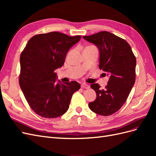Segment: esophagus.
<instances>
[{
	"label": "esophagus",
	"mask_w": 156,
	"mask_h": 156,
	"mask_svg": "<svg viewBox=\"0 0 156 156\" xmlns=\"http://www.w3.org/2000/svg\"><path fill=\"white\" fill-rule=\"evenodd\" d=\"M81 88H85V89H88L90 88V87L88 85V84H84V83H83L81 84Z\"/></svg>",
	"instance_id": "34e87169"
}]
</instances>
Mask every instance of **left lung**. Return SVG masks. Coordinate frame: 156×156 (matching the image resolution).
<instances>
[{
	"label": "left lung",
	"mask_w": 156,
	"mask_h": 156,
	"mask_svg": "<svg viewBox=\"0 0 156 156\" xmlns=\"http://www.w3.org/2000/svg\"><path fill=\"white\" fill-rule=\"evenodd\" d=\"M83 38L98 47L99 68L109 75L105 89H101L98 83L91 84L96 99L88 107L96 114L111 115L124 104L134 85L136 58L126 40L109 32H100Z\"/></svg>",
	"instance_id": "1"
}]
</instances>
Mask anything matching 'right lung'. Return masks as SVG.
Wrapping results in <instances>:
<instances>
[{
	"instance_id": "add662e5",
	"label": "right lung",
	"mask_w": 156,
	"mask_h": 156,
	"mask_svg": "<svg viewBox=\"0 0 156 156\" xmlns=\"http://www.w3.org/2000/svg\"><path fill=\"white\" fill-rule=\"evenodd\" d=\"M58 32L35 35L20 56V85L29 106L37 115L54 119L64 115L81 85L76 81L56 83L55 69L62 67L69 49L81 40Z\"/></svg>"
}]
</instances>
